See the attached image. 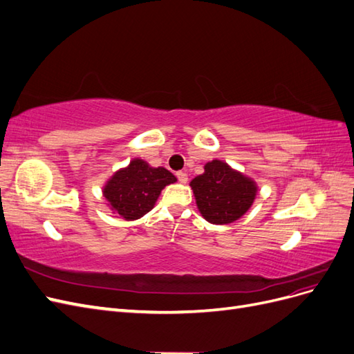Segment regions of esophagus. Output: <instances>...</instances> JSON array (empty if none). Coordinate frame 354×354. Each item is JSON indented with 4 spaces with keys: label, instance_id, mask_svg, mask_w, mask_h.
Returning a JSON list of instances; mask_svg holds the SVG:
<instances>
[{
    "label": "esophagus",
    "instance_id": "1",
    "mask_svg": "<svg viewBox=\"0 0 354 354\" xmlns=\"http://www.w3.org/2000/svg\"><path fill=\"white\" fill-rule=\"evenodd\" d=\"M177 178H178L180 183H183V185L187 183V174L183 173V171H178V173H177Z\"/></svg>",
    "mask_w": 354,
    "mask_h": 354
}]
</instances>
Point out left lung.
<instances>
[{
  "label": "left lung",
  "mask_w": 354,
  "mask_h": 354,
  "mask_svg": "<svg viewBox=\"0 0 354 354\" xmlns=\"http://www.w3.org/2000/svg\"><path fill=\"white\" fill-rule=\"evenodd\" d=\"M203 169V174L190 181L202 217L212 224L239 220L252 207L259 186L220 159L209 160Z\"/></svg>",
  "instance_id": "left-lung-1"
}]
</instances>
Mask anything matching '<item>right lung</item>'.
I'll return each instance as SVG.
<instances>
[{
  "label": "right lung",
  "mask_w": 354,
  "mask_h": 354,
  "mask_svg": "<svg viewBox=\"0 0 354 354\" xmlns=\"http://www.w3.org/2000/svg\"><path fill=\"white\" fill-rule=\"evenodd\" d=\"M177 178L164 167H151L134 158L125 168L118 169L103 186V196L115 214L127 221L142 218L151 211L162 189Z\"/></svg>",
  "instance_id": "add662e5"
}]
</instances>
